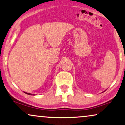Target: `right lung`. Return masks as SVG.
<instances>
[{
  "label": "right lung",
  "mask_w": 125,
  "mask_h": 125,
  "mask_svg": "<svg viewBox=\"0 0 125 125\" xmlns=\"http://www.w3.org/2000/svg\"><path fill=\"white\" fill-rule=\"evenodd\" d=\"M25 94H27V95H34H34H33V94H30V93H27V92H25Z\"/></svg>",
  "instance_id": "1"
}]
</instances>
